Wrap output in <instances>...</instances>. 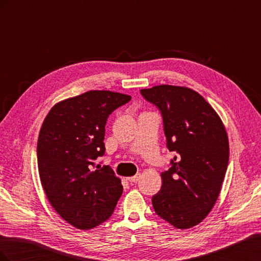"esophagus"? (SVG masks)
Masks as SVG:
<instances>
[{"mask_svg":"<svg viewBox=\"0 0 261 261\" xmlns=\"http://www.w3.org/2000/svg\"><path fill=\"white\" fill-rule=\"evenodd\" d=\"M140 178V174H136L134 176H130V177H127V180H129L130 183H137V181L139 180Z\"/></svg>","mask_w":261,"mask_h":261,"instance_id":"1","label":"esophagus"}]
</instances>
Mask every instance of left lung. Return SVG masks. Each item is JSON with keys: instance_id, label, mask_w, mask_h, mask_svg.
I'll list each match as a JSON object with an SVG mask.
<instances>
[{"instance_id": "obj_1", "label": "left lung", "mask_w": 261, "mask_h": 261, "mask_svg": "<svg viewBox=\"0 0 261 261\" xmlns=\"http://www.w3.org/2000/svg\"><path fill=\"white\" fill-rule=\"evenodd\" d=\"M159 110L167 148L175 151L164 171L152 206L161 219L177 228L200 223L216 203L228 163V140L215 110L198 92L161 85L141 89Z\"/></svg>"}]
</instances>
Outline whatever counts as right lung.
Wrapping results in <instances>:
<instances>
[{
  "label": "right lung",
  "instance_id": "1",
  "mask_svg": "<svg viewBox=\"0 0 261 261\" xmlns=\"http://www.w3.org/2000/svg\"><path fill=\"white\" fill-rule=\"evenodd\" d=\"M130 99L88 91L55 105L42 124L37 145L42 187L55 211L80 230L106 222L123 193L114 171L96 162L106 152L109 115Z\"/></svg>",
  "mask_w": 261,
  "mask_h": 261
}]
</instances>
